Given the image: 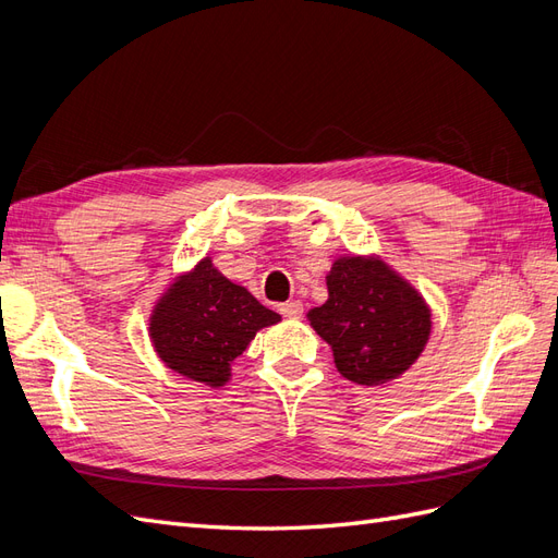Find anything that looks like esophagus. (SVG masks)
<instances>
[{
  "mask_svg": "<svg viewBox=\"0 0 558 558\" xmlns=\"http://www.w3.org/2000/svg\"><path fill=\"white\" fill-rule=\"evenodd\" d=\"M279 312L286 316V318H300L302 316V302L300 300H289V302H283V305L279 307Z\"/></svg>",
  "mask_w": 558,
  "mask_h": 558,
  "instance_id": "obj_1",
  "label": "esophagus"
}]
</instances>
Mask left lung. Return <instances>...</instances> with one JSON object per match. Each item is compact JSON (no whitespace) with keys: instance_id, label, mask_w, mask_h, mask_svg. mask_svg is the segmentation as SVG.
Returning <instances> with one entry per match:
<instances>
[{"instance_id":"obj_1","label":"left lung","mask_w":558,"mask_h":558,"mask_svg":"<svg viewBox=\"0 0 558 558\" xmlns=\"http://www.w3.org/2000/svg\"><path fill=\"white\" fill-rule=\"evenodd\" d=\"M326 286L328 300L307 320L330 344L337 373L361 386L408 373L433 330L424 295L375 253L335 258Z\"/></svg>"}]
</instances>
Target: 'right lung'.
Returning <instances> with one entry per match:
<instances>
[{"instance_id":"1","label":"right lung","mask_w":558,"mask_h":558,"mask_svg":"<svg viewBox=\"0 0 558 558\" xmlns=\"http://www.w3.org/2000/svg\"><path fill=\"white\" fill-rule=\"evenodd\" d=\"M279 320L205 256L160 293L148 316V337L172 373L218 388L230 381L234 359L256 332Z\"/></svg>"}]
</instances>
